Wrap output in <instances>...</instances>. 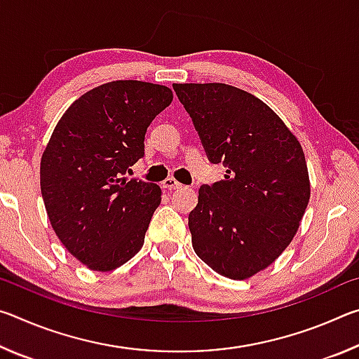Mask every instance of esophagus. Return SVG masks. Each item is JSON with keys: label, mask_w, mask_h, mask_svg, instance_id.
Instances as JSON below:
<instances>
[{"label": "esophagus", "mask_w": 359, "mask_h": 359, "mask_svg": "<svg viewBox=\"0 0 359 359\" xmlns=\"http://www.w3.org/2000/svg\"><path fill=\"white\" fill-rule=\"evenodd\" d=\"M184 185L180 184V182L175 180L174 177H168L165 182H163V188H166V190H179Z\"/></svg>", "instance_id": "obj_1"}]
</instances>
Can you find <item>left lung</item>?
Wrapping results in <instances>:
<instances>
[{"label": "left lung", "mask_w": 359, "mask_h": 359, "mask_svg": "<svg viewBox=\"0 0 359 359\" xmlns=\"http://www.w3.org/2000/svg\"><path fill=\"white\" fill-rule=\"evenodd\" d=\"M224 180L199 188L188 215L194 252L217 274L245 280L293 241L311 199L306 156L272 109L226 83H174Z\"/></svg>", "instance_id": "8db88e82"}]
</instances>
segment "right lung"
Instances as JSON below:
<instances>
[{
  "label": "right lung",
  "mask_w": 359,
  "mask_h": 359,
  "mask_svg": "<svg viewBox=\"0 0 359 359\" xmlns=\"http://www.w3.org/2000/svg\"><path fill=\"white\" fill-rule=\"evenodd\" d=\"M172 98L165 85L102 83L66 109L42 151L48 220L88 269H117L144 245L161 188L123 175L144 155L145 131Z\"/></svg>",
  "instance_id": "1"
}]
</instances>
